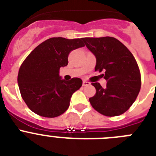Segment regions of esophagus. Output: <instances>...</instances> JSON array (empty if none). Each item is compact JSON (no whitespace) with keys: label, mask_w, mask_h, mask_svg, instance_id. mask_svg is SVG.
<instances>
[{"label":"esophagus","mask_w":156,"mask_h":156,"mask_svg":"<svg viewBox=\"0 0 156 156\" xmlns=\"http://www.w3.org/2000/svg\"><path fill=\"white\" fill-rule=\"evenodd\" d=\"M82 85H83V86H88V85H90V83H89V82L87 81H83V82H82Z\"/></svg>","instance_id":"34e87169"}]
</instances>
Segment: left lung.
Instances as JSON below:
<instances>
[{
    "instance_id": "1",
    "label": "left lung",
    "mask_w": 156,
    "mask_h": 156,
    "mask_svg": "<svg viewBox=\"0 0 156 156\" xmlns=\"http://www.w3.org/2000/svg\"><path fill=\"white\" fill-rule=\"evenodd\" d=\"M82 40L95 56V71H103L102 75L107 81L105 88L98 82L92 83L96 92L89 98L91 105L104 116L123 114L134 103L141 89V73L135 58L116 38L85 37Z\"/></svg>"
}]
</instances>
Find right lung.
<instances>
[{"label": "right lung", "instance_id": "right-lung-1", "mask_svg": "<svg viewBox=\"0 0 156 156\" xmlns=\"http://www.w3.org/2000/svg\"><path fill=\"white\" fill-rule=\"evenodd\" d=\"M85 46L81 39L54 37L31 52L21 65L18 84L28 107L44 117H57L68 109L71 95L82 85L81 78L61 79L60 68L68 64L72 50Z\"/></svg>", "mask_w": 156, "mask_h": 156}]
</instances>
